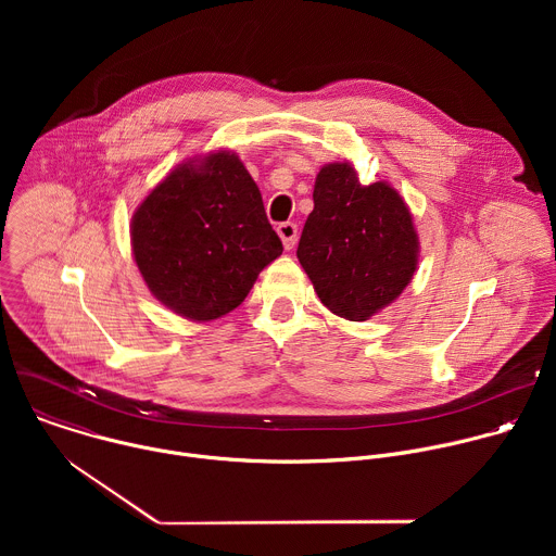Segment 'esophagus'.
<instances>
[{"mask_svg":"<svg viewBox=\"0 0 556 556\" xmlns=\"http://www.w3.org/2000/svg\"><path fill=\"white\" fill-rule=\"evenodd\" d=\"M277 232H279V237H281V242H283L286 251L294 249V244H296V232H299V228H296L294 222H281V224L277 226Z\"/></svg>","mask_w":556,"mask_h":556,"instance_id":"obj_1","label":"esophagus"}]
</instances>
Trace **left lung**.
<instances>
[{"mask_svg":"<svg viewBox=\"0 0 556 556\" xmlns=\"http://www.w3.org/2000/svg\"><path fill=\"white\" fill-rule=\"evenodd\" d=\"M312 200L296 257L330 312L367 321L403 294L418 268L409 206L387 182L361 185L350 163L321 167Z\"/></svg>","mask_w":556,"mask_h":556,"instance_id":"8db88e82","label":"left lung"}]
</instances>
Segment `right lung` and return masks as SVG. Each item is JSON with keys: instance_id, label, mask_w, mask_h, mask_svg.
I'll use <instances>...</instances> for the list:
<instances>
[{"instance_id": "right-lung-1", "label": "right lung", "mask_w": 556, "mask_h": 556, "mask_svg": "<svg viewBox=\"0 0 556 556\" xmlns=\"http://www.w3.org/2000/svg\"><path fill=\"white\" fill-rule=\"evenodd\" d=\"M281 251L255 180L226 149L178 165L131 217L147 288L191 321L235 309Z\"/></svg>"}]
</instances>
